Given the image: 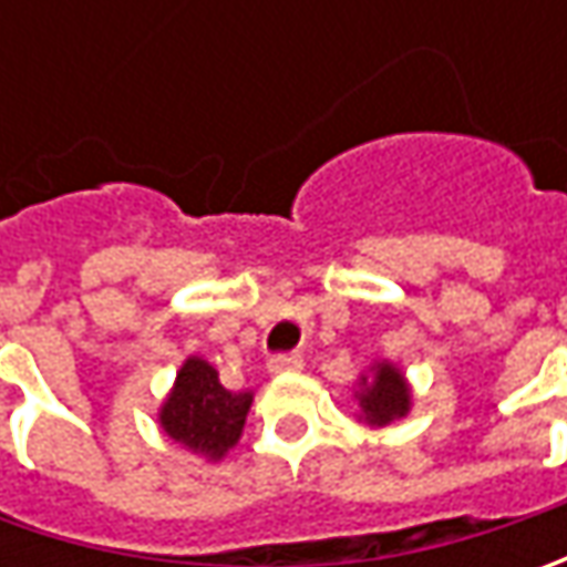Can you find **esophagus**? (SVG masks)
Returning <instances> with one entry per match:
<instances>
[{"mask_svg": "<svg viewBox=\"0 0 567 567\" xmlns=\"http://www.w3.org/2000/svg\"><path fill=\"white\" fill-rule=\"evenodd\" d=\"M268 369H271L274 375H280V372H299L302 369V357L299 353H277L268 362Z\"/></svg>", "mask_w": 567, "mask_h": 567, "instance_id": "esophagus-1", "label": "esophagus"}]
</instances>
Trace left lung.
Masks as SVG:
<instances>
[{
  "label": "left lung",
  "mask_w": 567,
  "mask_h": 567,
  "mask_svg": "<svg viewBox=\"0 0 567 567\" xmlns=\"http://www.w3.org/2000/svg\"><path fill=\"white\" fill-rule=\"evenodd\" d=\"M362 416L369 425H388L410 413V384L391 362H375L372 375H362L357 391Z\"/></svg>",
  "instance_id": "8db88e82"
}]
</instances>
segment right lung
Here are the masks:
<instances>
[{
  "mask_svg": "<svg viewBox=\"0 0 567 567\" xmlns=\"http://www.w3.org/2000/svg\"><path fill=\"white\" fill-rule=\"evenodd\" d=\"M249 406L251 391H229L210 362L188 357L161 406V429L186 451L220 461L239 442Z\"/></svg>",
  "mask_w": 567,
  "mask_h": 567,
  "instance_id": "obj_1",
  "label": "right lung"
}]
</instances>
